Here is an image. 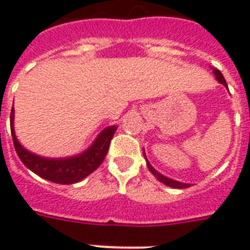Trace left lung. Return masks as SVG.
Wrapping results in <instances>:
<instances>
[{
    "mask_svg": "<svg viewBox=\"0 0 250 250\" xmlns=\"http://www.w3.org/2000/svg\"><path fill=\"white\" fill-rule=\"evenodd\" d=\"M214 75H215V78H217V80L221 84H223L225 86H227V83H226L225 78H223V75H222V72L219 71V70H217V68H214L213 70ZM229 88V86H227ZM144 156H145V152H144ZM146 158V157H145ZM146 166H148V168L150 170V172H152L154 176H156L160 182H162L164 184H166V186L168 187H172V188H188V187H190L189 184H186V183H180V182H176V180H172V179L170 178H166V176H164V175H161L158 171L156 170V168H153V166L148 162V160H146Z\"/></svg>",
    "mask_w": 250,
    "mask_h": 250,
    "instance_id": "8db88e82",
    "label": "left lung"
}]
</instances>
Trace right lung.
<instances>
[{"label": "right lung", "mask_w": 250, "mask_h": 250, "mask_svg": "<svg viewBox=\"0 0 250 250\" xmlns=\"http://www.w3.org/2000/svg\"><path fill=\"white\" fill-rule=\"evenodd\" d=\"M10 127L14 148L23 165L41 178L58 184H74L92 174L105 160L110 141L117 131V125L106 127L93 144L79 156L68 158H45L28 152L19 144L14 131V107L10 114Z\"/></svg>", "instance_id": "add662e5"}]
</instances>
